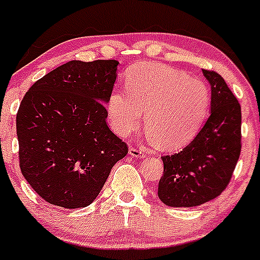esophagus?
Masks as SVG:
<instances>
[{
    "mask_svg": "<svg viewBox=\"0 0 260 260\" xmlns=\"http://www.w3.org/2000/svg\"><path fill=\"white\" fill-rule=\"evenodd\" d=\"M129 154L133 157H144V150L141 148H134V146H130Z\"/></svg>",
    "mask_w": 260,
    "mask_h": 260,
    "instance_id": "obj_1",
    "label": "esophagus"
}]
</instances>
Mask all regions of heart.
Here are the masks:
<instances>
[{"label":"heart","instance_id":"heart-1","mask_svg":"<svg viewBox=\"0 0 260 260\" xmlns=\"http://www.w3.org/2000/svg\"><path fill=\"white\" fill-rule=\"evenodd\" d=\"M210 105L207 85L178 69L140 63L129 71L126 90L109 98L111 127L129 136L143 124L152 143L173 150L186 145L202 126Z\"/></svg>","mask_w":260,"mask_h":260}]
</instances>
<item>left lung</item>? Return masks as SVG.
I'll list each match as a JSON object with an SVG mask.
<instances>
[{
	"instance_id": "1",
	"label": "left lung",
	"mask_w": 260,
	"mask_h": 260,
	"mask_svg": "<svg viewBox=\"0 0 260 260\" xmlns=\"http://www.w3.org/2000/svg\"><path fill=\"white\" fill-rule=\"evenodd\" d=\"M203 75L211 87L210 116L189 145L161 157L157 195L169 207H198L219 197L242 150L240 104L218 72L203 69Z\"/></svg>"
}]
</instances>
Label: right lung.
<instances>
[{"label":"right lung","instance_id":"right-lung-1","mask_svg":"<svg viewBox=\"0 0 260 260\" xmlns=\"http://www.w3.org/2000/svg\"><path fill=\"white\" fill-rule=\"evenodd\" d=\"M119 61H69L37 80L16 116L20 168L45 202L90 205L126 143L106 124Z\"/></svg>","mask_w":260,"mask_h":260}]
</instances>
